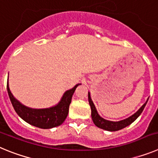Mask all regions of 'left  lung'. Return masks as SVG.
Instances as JSON below:
<instances>
[{
  "instance_id": "obj_1",
  "label": "left lung",
  "mask_w": 158,
  "mask_h": 158,
  "mask_svg": "<svg viewBox=\"0 0 158 158\" xmlns=\"http://www.w3.org/2000/svg\"><path fill=\"white\" fill-rule=\"evenodd\" d=\"M88 99H89V105L91 107L92 119H93L94 124L97 127L101 128V129L108 131H119V130L123 129V128L129 126L130 124H131L134 121L136 120L137 118L141 115V113L142 112V111L144 109V107H146L148 100H149V99H147L146 103H145V104H143V105H142L135 114H133L132 115L128 117V118H125V119H123V120L120 121H117V122H114V121H110L107 120V119H104V118H102V117L99 115L98 112H97V110H96V107H95L94 104H93V100H92L91 96H90V93H89V94H88Z\"/></svg>"
}]
</instances>
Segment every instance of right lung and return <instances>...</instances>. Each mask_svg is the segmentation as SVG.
I'll use <instances>...</instances> for the list:
<instances>
[{"mask_svg":"<svg viewBox=\"0 0 158 158\" xmlns=\"http://www.w3.org/2000/svg\"><path fill=\"white\" fill-rule=\"evenodd\" d=\"M79 85L81 84L76 85L73 89L65 91L56 105L47 108L39 109L23 105L17 99L14 97L8 85V78L7 82V90L14 109L22 119L36 127L50 129L60 126L65 121L69 113V107L72 96L76 90V88Z\"/></svg>","mask_w":158,"mask_h":158,"instance_id":"right-lung-1","label":"right lung"}]
</instances>
